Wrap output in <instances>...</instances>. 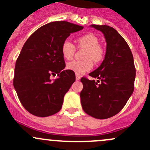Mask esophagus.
<instances>
[{
  "label": "esophagus",
  "instance_id": "esophagus-1",
  "mask_svg": "<svg viewBox=\"0 0 150 150\" xmlns=\"http://www.w3.org/2000/svg\"><path fill=\"white\" fill-rule=\"evenodd\" d=\"M75 79H76V81H80V79H81V77H80V75H75Z\"/></svg>",
  "mask_w": 150,
  "mask_h": 150
}]
</instances>
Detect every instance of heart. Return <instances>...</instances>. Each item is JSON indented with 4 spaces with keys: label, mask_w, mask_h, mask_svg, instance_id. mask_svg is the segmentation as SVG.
Returning <instances> with one entry per match:
<instances>
[{
    "label": "heart",
    "mask_w": 150,
    "mask_h": 150,
    "mask_svg": "<svg viewBox=\"0 0 150 150\" xmlns=\"http://www.w3.org/2000/svg\"><path fill=\"white\" fill-rule=\"evenodd\" d=\"M78 48H86L83 61H72L68 63L67 69L75 72L76 75H81L93 67V61L99 63L103 59L104 51L103 48L99 45V40L96 35L92 33H87L77 38ZM75 45L69 40H64L61 47L62 54L64 59L71 60L75 55Z\"/></svg>",
    "instance_id": "heart-1"
}]
</instances>
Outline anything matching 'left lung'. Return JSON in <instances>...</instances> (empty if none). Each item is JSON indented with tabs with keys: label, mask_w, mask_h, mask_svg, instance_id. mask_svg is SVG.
<instances>
[{
	"label": "left lung",
	"mask_w": 150,
	"mask_h": 150,
	"mask_svg": "<svg viewBox=\"0 0 150 150\" xmlns=\"http://www.w3.org/2000/svg\"><path fill=\"white\" fill-rule=\"evenodd\" d=\"M91 27L103 33L107 50L102 64L89 73L97 81L81 78L83 88L80 96L85 112L107 119L121 111L133 93L136 68L131 49L117 30L107 25Z\"/></svg>",
	"instance_id": "8db88e82"
}]
</instances>
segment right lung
<instances>
[{
  "label": "right lung",
  "mask_w": 150,
  "mask_h": 150,
  "mask_svg": "<svg viewBox=\"0 0 150 150\" xmlns=\"http://www.w3.org/2000/svg\"><path fill=\"white\" fill-rule=\"evenodd\" d=\"M83 28L65 21L40 27L27 40L16 61L13 87L25 109L38 117L56 114L75 81V72L65 67L61 47L70 33ZM58 78L52 81L51 75Z\"/></svg>",
  "instance_id": "right-lung-1"
}]
</instances>
